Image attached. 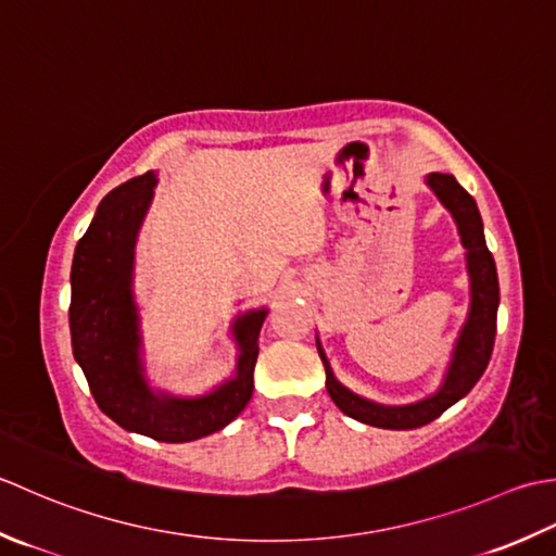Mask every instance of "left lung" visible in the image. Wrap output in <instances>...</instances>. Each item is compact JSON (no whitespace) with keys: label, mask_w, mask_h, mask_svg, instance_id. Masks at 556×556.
<instances>
[{"label":"left lung","mask_w":556,"mask_h":556,"mask_svg":"<svg viewBox=\"0 0 556 556\" xmlns=\"http://www.w3.org/2000/svg\"><path fill=\"white\" fill-rule=\"evenodd\" d=\"M427 187L434 191L437 199L444 203V208L458 225L460 244L466 247V264L470 278L468 319L460 328L456 345H453L446 377L439 391L429 395V399L410 405H381L362 399V395L345 389L333 377V369L328 365L319 338H316V350H319V357L326 369V391L331 395V401L348 417H353V420L381 429H415L437 420L453 403H458L463 395L470 393V389L484 374L494 348L496 309H500V280H496L494 258L484 242L478 203L456 182L453 175H427Z\"/></svg>","instance_id":"obj_1"}]
</instances>
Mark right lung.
Wrapping results in <instances>:
<instances>
[{
	"mask_svg": "<svg viewBox=\"0 0 556 556\" xmlns=\"http://www.w3.org/2000/svg\"><path fill=\"white\" fill-rule=\"evenodd\" d=\"M155 185L151 169L100 201L74 252L70 328L74 359L81 365L100 410L129 432L182 444L218 432L244 410L254 391L258 333L268 309L235 319L232 336L240 355L232 379L197 399L151 389L141 359L139 307L131 282L136 237Z\"/></svg>",
	"mask_w": 556,
	"mask_h": 556,
	"instance_id": "right-lung-1",
	"label": "right lung"
}]
</instances>
